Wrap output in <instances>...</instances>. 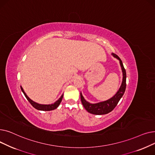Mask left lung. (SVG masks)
I'll use <instances>...</instances> for the list:
<instances>
[{
	"instance_id": "8db88e82",
	"label": "left lung",
	"mask_w": 155,
	"mask_h": 155,
	"mask_svg": "<svg viewBox=\"0 0 155 155\" xmlns=\"http://www.w3.org/2000/svg\"><path fill=\"white\" fill-rule=\"evenodd\" d=\"M114 58H117L119 61V63L121 67L122 72H123V81H122V84L120 85V88L116 92V94L114 95L110 99L105 101L103 102H100L95 104H91L87 101L84 96L82 95V92H80V98L81 101L84 105V108L91 114L95 115H104L106 114L109 113L111 112L116 107L117 104H118L119 101L121 99V97L124 94L126 91V70L124 67V65L122 62L121 60L119 57L116 55V54L112 53L111 54Z\"/></svg>"
}]
</instances>
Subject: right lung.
<instances>
[{
	"instance_id": "right-lung-1",
	"label": "right lung",
	"mask_w": 155,
	"mask_h": 155,
	"mask_svg": "<svg viewBox=\"0 0 155 155\" xmlns=\"http://www.w3.org/2000/svg\"><path fill=\"white\" fill-rule=\"evenodd\" d=\"M21 91L23 92L24 95H25V97H26L27 100L30 102V104L33 106L35 109H36L37 110H43V111H50V110H54L55 109H56L59 106V105L60 104L62 99H63V94L61 95V96L60 97L58 100H57L55 102H54L53 104H38L37 102H34L33 101H32L29 97L26 95V94L25 93V92L24 91L22 87L21 86Z\"/></svg>"
}]
</instances>
